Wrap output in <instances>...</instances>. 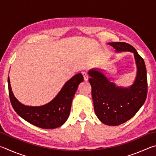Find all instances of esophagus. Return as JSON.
<instances>
[{
  "label": "esophagus",
  "mask_w": 156,
  "mask_h": 156,
  "mask_svg": "<svg viewBox=\"0 0 156 156\" xmlns=\"http://www.w3.org/2000/svg\"><path fill=\"white\" fill-rule=\"evenodd\" d=\"M82 74H83V78H84V80L87 81V80H88L89 76H88L87 72H82Z\"/></svg>",
  "instance_id": "esophagus-1"
}]
</instances>
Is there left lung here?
Masks as SVG:
<instances>
[{
  "instance_id": "left-lung-1",
  "label": "left lung",
  "mask_w": 156,
  "mask_h": 156,
  "mask_svg": "<svg viewBox=\"0 0 156 156\" xmlns=\"http://www.w3.org/2000/svg\"><path fill=\"white\" fill-rule=\"evenodd\" d=\"M116 51H129L135 56L138 73L134 84L129 88L117 87L101 72L90 70L89 83L95 113L102 123L117 126L126 122L138 112L147 96V69L144 59L130 44L122 42L110 43Z\"/></svg>"
}]
</instances>
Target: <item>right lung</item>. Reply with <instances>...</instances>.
Listing matches in <instances>:
<instances>
[{
  "mask_svg": "<svg viewBox=\"0 0 156 156\" xmlns=\"http://www.w3.org/2000/svg\"><path fill=\"white\" fill-rule=\"evenodd\" d=\"M84 80L78 73L68 80L55 98L41 107L25 106L13 94L8 77L9 99L12 107L21 118L32 125L43 129H55L62 126L69 115L72 102L78 84Z\"/></svg>",
  "mask_w": 156,
  "mask_h": 156,
  "instance_id": "right-lung-1",
  "label": "right lung"
}]
</instances>
